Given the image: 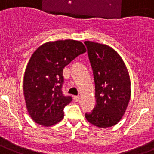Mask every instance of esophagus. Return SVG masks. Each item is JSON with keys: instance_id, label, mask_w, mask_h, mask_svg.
Instances as JSON below:
<instances>
[{"instance_id": "esophagus-1", "label": "esophagus", "mask_w": 154, "mask_h": 154, "mask_svg": "<svg viewBox=\"0 0 154 154\" xmlns=\"http://www.w3.org/2000/svg\"><path fill=\"white\" fill-rule=\"evenodd\" d=\"M73 99H74L75 102H79L81 100V97L80 96H74L73 97Z\"/></svg>"}]
</instances>
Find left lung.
Wrapping results in <instances>:
<instances>
[{
    "label": "left lung",
    "instance_id": "left-lung-1",
    "mask_svg": "<svg viewBox=\"0 0 154 154\" xmlns=\"http://www.w3.org/2000/svg\"><path fill=\"white\" fill-rule=\"evenodd\" d=\"M93 70L96 106L85 113L89 123L109 128L121 121L131 98V80L121 55L113 48L93 41H85Z\"/></svg>",
    "mask_w": 154,
    "mask_h": 154
}]
</instances>
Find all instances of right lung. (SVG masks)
I'll use <instances>...</instances> for the list:
<instances>
[{"label":"right lung","instance_id":"add662e5","mask_svg":"<svg viewBox=\"0 0 154 154\" xmlns=\"http://www.w3.org/2000/svg\"><path fill=\"white\" fill-rule=\"evenodd\" d=\"M86 50L76 40L48 41L31 55L23 78V94L29 116L37 124L51 127L64 117L72 100L62 93L63 68Z\"/></svg>","mask_w":154,"mask_h":154}]
</instances>
